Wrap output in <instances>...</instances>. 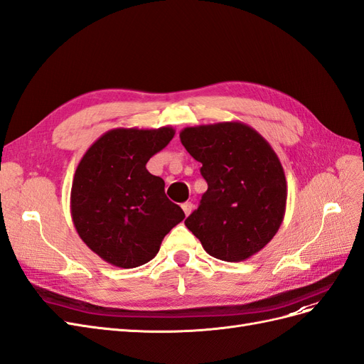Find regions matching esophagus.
<instances>
[{"label": "esophagus", "instance_id": "esophagus-1", "mask_svg": "<svg viewBox=\"0 0 364 364\" xmlns=\"http://www.w3.org/2000/svg\"><path fill=\"white\" fill-rule=\"evenodd\" d=\"M181 209H183V212H184V215L186 216H189L191 215V212L193 210V204L192 203H184V204H181Z\"/></svg>", "mask_w": 364, "mask_h": 364}]
</instances>
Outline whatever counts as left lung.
I'll use <instances>...</instances> for the list:
<instances>
[{
  "instance_id": "1",
  "label": "left lung",
  "mask_w": 364,
  "mask_h": 364,
  "mask_svg": "<svg viewBox=\"0 0 364 364\" xmlns=\"http://www.w3.org/2000/svg\"><path fill=\"white\" fill-rule=\"evenodd\" d=\"M180 140L200 161L207 191L184 221L204 250L225 262L252 257L284 221L287 180L269 143L242 122L184 128Z\"/></svg>"
}]
</instances>
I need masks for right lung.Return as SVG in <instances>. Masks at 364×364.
Wrapping results in <instances>:
<instances>
[{
    "label": "right lung",
    "instance_id": "obj_1",
    "mask_svg": "<svg viewBox=\"0 0 364 364\" xmlns=\"http://www.w3.org/2000/svg\"><path fill=\"white\" fill-rule=\"evenodd\" d=\"M175 136L159 129L116 128L100 136L79 161L73 178V224L91 252L120 268L149 262L163 237L184 220L164 193V181L146 163Z\"/></svg>",
    "mask_w": 364,
    "mask_h": 364
}]
</instances>
